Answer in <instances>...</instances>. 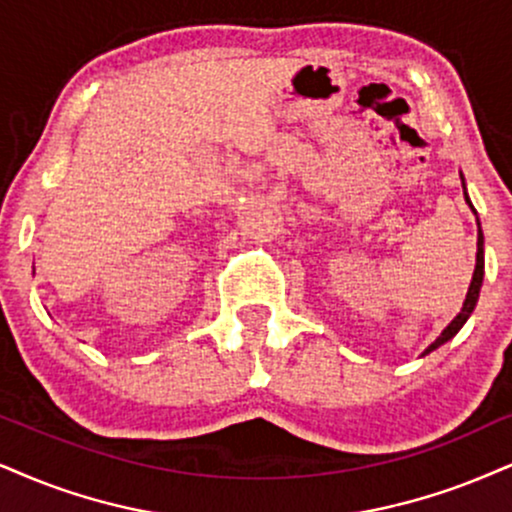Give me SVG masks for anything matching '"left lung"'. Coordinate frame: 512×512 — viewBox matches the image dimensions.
I'll list each match as a JSON object with an SVG mask.
<instances>
[{
    "label": "left lung",
    "mask_w": 512,
    "mask_h": 512,
    "mask_svg": "<svg viewBox=\"0 0 512 512\" xmlns=\"http://www.w3.org/2000/svg\"><path fill=\"white\" fill-rule=\"evenodd\" d=\"M460 185H463V197H465V204L470 206V211L475 213L477 218V211L475 206H472V201L468 197V187H465V178L463 173H460ZM482 282H484V235H482V225H479V218H477V261H475V273H472V282L468 287V294H465V301H463V308H460V313L456 315V318L451 320L449 325L444 327V332L439 334L434 342L427 346L425 351H422V356H427V353L437 351L439 346H444L446 342H451L453 337L460 332V327H463L465 323H468V318L472 315V311H475L477 306V299H479V289H482Z\"/></svg>",
    "instance_id": "1"
}]
</instances>
